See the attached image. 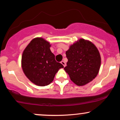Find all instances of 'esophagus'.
<instances>
[{
    "instance_id": "obj_1",
    "label": "esophagus",
    "mask_w": 120,
    "mask_h": 120,
    "mask_svg": "<svg viewBox=\"0 0 120 120\" xmlns=\"http://www.w3.org/2000/svg\"><path fill=\"white\" fill-rule=\"evenodd\" d=\"M61 63L62 64V65H63L64 66V67L66 66V63H65V61H61Z\"/></svg>"
}]
</instances>
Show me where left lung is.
<instances>
[{"mask_svg":"<svg viewBox=\"0 0 120 120\" xmlns=\"http://www.w3.org/2000/svg\"><path fill=\"white\" fill-rule=\"evenodd\" d=\"M68 61L64 70L79 86L86 85L96 78L101 66V56L91 42L80 39L66 51Z\"/></svg>","mask_w":120,"mask_h":120,"instance_id":"1","label":"left lung"}]
</instances>
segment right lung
Wrapping results in <instances>:
<instances>
[{"label":"right lung","mask_w":120,"mask_h":120,"mask_svg":"<svg viewBox=\"0 0 120 120\" xmlns=\"http://www.w3.org/2000/svg\"><path fill=\"white\" fill-rule=\"evenodd\" d=\"M49 42L35 38L24 49L22 56V68L29 80L38 86L50 84L59 69L64 66L55 60Z\"/></svg>","instance_id":"right-lung-1"}]
</instances>
